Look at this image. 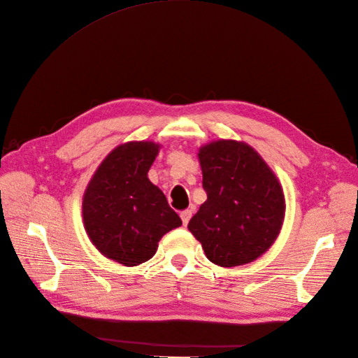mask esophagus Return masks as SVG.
I'll return each instance as SVG.
<instances>
[{
	"label": "esophagus",
	"instance_id": "34e87169",
	"mask_svg": "<svg viewBox=\"0 0 358 358\" xmlns=\"http://www.w3.org/2000/svg\"><path fill=\"white\" fill-rule=\"evenodd\" d=\"M191 216H192V210H191V209H187V210L180 212V218H182L183 225H188V222H189V220H191Z\"/></svg>",
	"mask_w": 358,
	"mask_h": 358
}]
</instances>
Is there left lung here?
<instances>
[{
    "mask_svg": "<svg viewBox=\"0 0 358 358\" xmlns=\"http://www.w3.org/2000/svg\"><path fill=\"white\" fill-rule=\"evenodd\" d=\"M197 157L208 200L188 230L216 266L255 262L282 230L287 204L278 176L242 140H212L199 148Z\"/></svg>",
    "mask_w": 358,
    "mask_h": 358,
    "instance_id": "obj_1",
    "label": "left lung"
}]
</instances>
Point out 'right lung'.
Segmentation results:
<instances>
[{"label":"right lung","instance_id":"1","mask_svg":"<svg viewBox=\"0 0 358 358\" xmlns=\"http://www.w3.org/2000/svg\"><path fill=\"white\" fill-rule=\"evenodd\" d=\"M161 145L131 140L112 149L96 167L82 199L85 231L99 252L133 267L152 258L179 215L148 178Z\"/></svg>","mask_w":358,"mask_h":358}]
</instances>
